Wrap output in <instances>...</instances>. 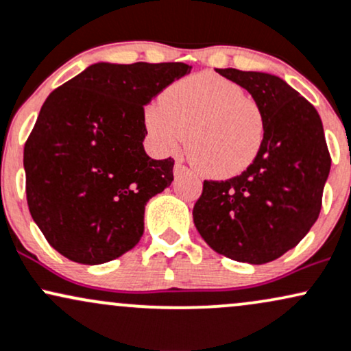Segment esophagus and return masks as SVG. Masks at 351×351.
<instances>
[{
    "mask_svg": "<svg viewBox=\"0 0 351 351\" xmlns=\"http://www.w3.org/2000/svg\"><path fill=\"white\" fill-rule=\"evenodd\" d=\"M184 174H192L191 169L185 167L182 162H176V166H174V176L179 177V176H184Z\"/></svg>",
    "mask_w": 351,
    "mask_h": 351,
    "instance_id": "34e87169",
    "label": "esophagus"
}]
</instances>
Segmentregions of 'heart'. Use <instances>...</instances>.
Segmentation results:
<instances>
[{
	"label": "heart",
	"mask_w": 351,
	"mask_h": 351,
	"mask_svg": "<svg viewBox=\"0 0 351 351\" xmlns=\"http://www.w3.org/2000/svg\"><path fill=\"white\" fill-rule=\"evenodd\" d=\"M144 125L160 151L176 152L189 136V156L204 176H238L256 159L266 134L261 106L245 88L213 73L176 82L162 101L144 108Z\"/></svg>",
	"instance_id": "heart-1"
}]
</instances>
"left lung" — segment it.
I'll list each match as a JSON object with an SVG mask.
<instances>
[{
  "mask_svg": "<svg viewBox=\"0 0 351 351\" xmlns=\"http://www.w3.org/2000/svg\"><path fill=\"white\" fill-rule=\"evenodd\" d=\"M217 72L261 106L266 134L240 176L205 180L193 223L218 254L265 265L294 248L315 223L332 159L314 105L282 78L237 69Z\"/></svg>",
  "mask_w": 351,
  "mask_h": 351,
  "instance_id": "8db88e82",
  "label": "left lung"
}]
</instances>
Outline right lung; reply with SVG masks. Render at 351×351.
<instances>
[{
    "instance_id": "right-lung-1",
    "label": "right lung",
    "mask_w": 351,
    "mask_h": 351,
    "mask_svg": "<svg viewBox=\"0 0 351 351\" xmlns=\"http://www.w3.org/2000/svg\"><path fill=\"white\" fill-rule=\"evenodd\" d=\"M191 69L98 62L44 101L24 146L26 195L62 256L101 265L141 240L144 207L174 180V159L144 151V105Z\"/></svg>"
}]
</instances>
